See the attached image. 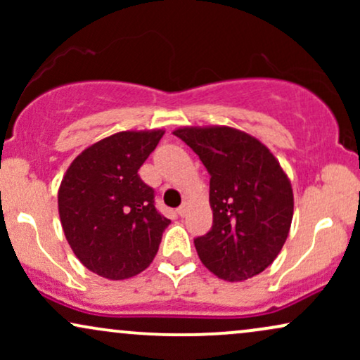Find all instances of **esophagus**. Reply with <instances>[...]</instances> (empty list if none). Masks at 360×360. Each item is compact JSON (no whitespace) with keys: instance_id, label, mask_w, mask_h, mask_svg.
<instances>
[{"instance_id":"34e87169","label":"esophagus","mask_w":360,"mask_h":360,"mask_svg":"<svg viewBox=\"0 0 360 360\" xmlns=\"http://www.w3.org/2000/svg\"><path fill=\"white\" fill-rule=\"evenodd\" d=\"M186 213H188V205L184 203L177 208V214H179V217H186Z\"/></svg>"}]
</instances>
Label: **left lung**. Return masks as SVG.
<instances>
[{
	"instance_id": "obj_1",
	"label": "left lung",
	"mask_w": 360,
	"mask_h": 360,
	"mask_svg": "<svg viewBox=\"0 0 360 360\" xmlns=\"http://www.w3.org/2000/svg\"><path fill=\"white\" fill-rule=\"evenodd\" d=\"M200 155L210 172L213 226L194 238L210 272L229 283L269 267L291 229V181L272 152L232 127H183L172 131Z\"/></svg>"
}]
</instances>
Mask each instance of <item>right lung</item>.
<instances>
[{
  "instance_id": "obj_1",
  "label": "right lung",
  "mask_w": 360,
  "mask_h": 360,
  "mask_svg": "<svg viewBox=\"0 0 360 360\" xmlns=\"http://www.w3.org/2000/svg\"><path fill=\"white\" fill-rule=\"evenodd\" d=\"M164 130L118 131L72 160L57 194L65 238L91 272L111 281L134 278L154 260L171 223L155 210L154 189L139 169Z\"/></svg>"
}]
</instances>
